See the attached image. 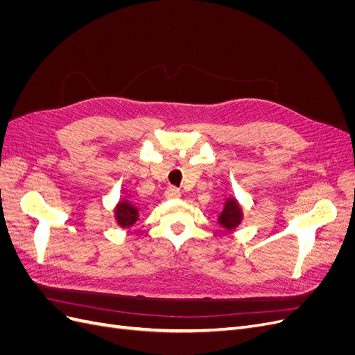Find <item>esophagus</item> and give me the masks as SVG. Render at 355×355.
I'll return each instance as SVG.
<instances>
[{
	"instance_id": "1",
	"label": "esophagus",
	"mask_w": 355,
	"mask_h": 355,
	"mask_svg": "<svg viewBox=\"0 0 355 355\" xmlns=\"http://www.w3.org/2000/svg\"><path fill=\"white\" fill-rule=\"evenodd\" d=\"M180 196H182V192H180V189L176 188V187H170V188H167V191H166V197H167V198H180Z\"/></svg>"
}]
</instances>
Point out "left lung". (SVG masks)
Returning <instances> with one entry per match:
<instances>
[{"mask_svg": "<svg viewBox=\"0 0 355 355\" xmlns=\"http://www.w3.org/2000/svg\"><path fill=\"white\" fill-rule=\"evenodd\" d=\"M243 218V211L240 206L234 198H228L227 202H225L223 211L219 216V223L223 228L227 230H234L235 227H239V223L241 222Z\"/></svg>", "mask_w": 355, "mask_h": 355, "instance_id": "1", "label": "left lung"}]
</instances>
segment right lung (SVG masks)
Returning a JSON list of instances; mask_svg holds the SVG:
<instances>
[{
    "mask_svg": "<svg viewBox=\"0 0 355 355\" xmlns=\"http://www.w3.org/2000/svg\"><path fill=\"white\" fill-rule=\"evenodd\" d=\"M137 209L135 206H132L128 201H120L116 209H115V219L118 222V225L123 228H128L137 220Z\"/></svg>",
    "mask_w": 355,
    "mask_h": 355,
    "instance_id": "1",
    "label": "right lung"
}]
</instances>
